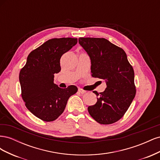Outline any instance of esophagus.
<instances>
[{"mask_svg":"<svg viewBox=\"0 0 160 160\" xmlns=\"http://www.w3.org/2000/svg\"><path fill=\"white\" fill-rule=\"evenodd\" d=\"M78 91L80 93H81V94H83V93H86V91H85V90H83V89H81V88H79Z\"/></svg>","mask_w":160,"mask_h":160,"instance_id":"obj_1","label":"esophagus"}]
</instances>
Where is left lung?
<instances>
[{
	"label": "left lung",
	"instance_id": "8db88e82",
	"mask_svg": "<svg viewBox=\"0 0 160 160\" xmlns=\"http://www.w3.org/2000/svg\"><path fill=\"white\" fill-rule=\"evenodd\" d=\"M91 59L93 77L103 79L107 88L98 93L97 103L88 107L90 115L100 124H111L122 118L135 98L134 71L125 52L104 38H79Z\"/></svg>",
	"mask_w": 160,
	"mask_h": 160
}]
</instances>
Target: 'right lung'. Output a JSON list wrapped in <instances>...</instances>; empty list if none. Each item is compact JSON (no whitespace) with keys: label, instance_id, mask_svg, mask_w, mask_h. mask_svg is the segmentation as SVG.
I'll return each mask as SVG.
<instances>
[{"label":"right lung","instance_id":"1","mask_svg":"<svg viewBox=\"0 0 160 160\" xmlns=\"http://www.w3.org/2000/svg\"><path fill=\"white\" fill-rule=\"evenodd\" d=\"M77 43V38H51L33 50L19 73L21 95L27 108L37 118L52 122L63 112L69 98L77 88L62 89L54 83L61 71V56Z\"/></svg>","mask_w":160,"mask_h":160}]
</instances>
